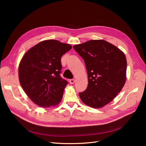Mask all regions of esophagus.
<instances>
[{"instance_id": "34e87169", "label": "esophagus", "mask_w": 146, "mask_h": 146, "mask_svg": "<svg viewBox=\"0 0 146 146\" xmlns=\"http://www.w3.org/2000/svg\"><path fill=\"white\" fill-rule=\"evenodd\" d=\"M69 82L70 83V84H73L75 82V80L74 79H70V80H69Z\"/></svg>"}]
</instances>
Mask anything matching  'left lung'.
Returning a JSON list of instances; mask_svg holds the SVG:
<instances>
[{"instance_id": "8db88e82", "label": "left lung", "mask_w": 146, "mask_h": 146, "mask_svg": "<svg viewBox=\"0 0 146 146\" xmlns=\"http://www.w3.org/2000/svg\"><path fill=\"white\" fill-rule=\"evenodd\" d=\"M83 59L88 77L86 89L79 93L82 101L99 108L111 102L126 80L125 56L116 46L103 40H90L73 46Z\"/></svg>"}]
</instances>
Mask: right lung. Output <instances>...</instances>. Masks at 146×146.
<instances>
[{
  "mask_svg": "<svg viewBox=\"0 0 146 146\" xmlns=\"http://www.w3.org/2000/svg\"><path fill=\"white\" fill-rule=\"evenodd\" d=\"M72 48L54 40H45L30 48L19 65L21 85L31 101L48 108L58 105L67 81L60 77L61 58Z\"/></svg>",
  "mask_w": 146,
  "mask_h": 146,
  "instance_id": "obj_1",
  "label": "right lung"
}]
</instances>
